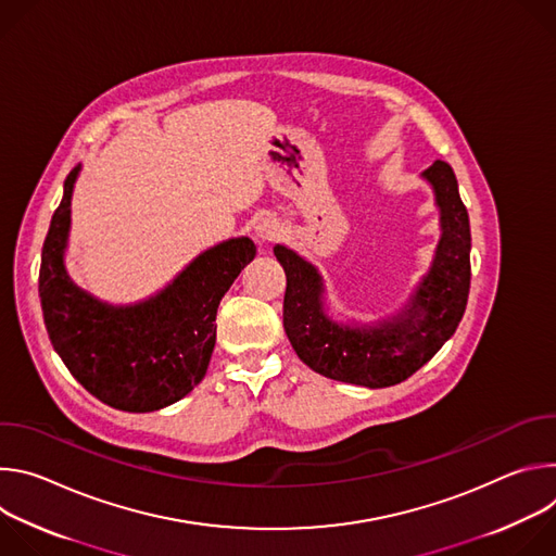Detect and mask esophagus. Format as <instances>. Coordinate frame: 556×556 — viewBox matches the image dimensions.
<instances>
[{
  "mask_svg": "<svg viewBox=\"0 0 556 556\" xmlns=\"http://www.w3.org/2000/svg\"><path fill=\"white\" fill-rule=\"evenodd\" d=\"M255 230H257V237H260V240H262L264 244L277 242L279 237H281V232H283L281 224H279L275 217H264V219H260V224H257Z\"/></svg>",
  "mask_w": 556,
  "mask_h": 556,
  "instance_id": "obj_1",
  "label": "esophagus"
}]
</instances>
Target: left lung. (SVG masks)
Masks as SVG:
<instances>
[{"label": "left lung", "instance_id": "8db88e82", "mask_svg": "<svg viewBox=\"0 0 556 556\" xmlns=\"http://www.w3.org/2000/svg\"><path fill=\"white\" fill-rule=\"evenodd\" d=\"M422 178L433 187L442 237L427 277L409 305L387 321L350 328L324 309V279L286 247L275 257L286 270L283 328L296 356L316 374L369 389L416 374L457 330L470 288V226L448 163L435 161Z\"/></svg>", "mask_w": 556, "mask_h": 556}]
</instances>
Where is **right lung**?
I'll use <instances>...</instances> for the list:
<instances>
[{
	"label": "right lung",
	"mask_w": 556,
	"mask_h": 556,
	"mask_svg": "<svg viewBox=\"0 0 556 556\" xmlns=\"http://www.w3.org/2000/svg\"><path fill=\"white\" fill-rule=\"evenodd\" d=\"M81 165L63 182L39 268V296L52 348L92 395L144 414L178 403L204 378L215 348L217 305L257 255L235 237L195 257L165 290L134 305H108L74 286L63 266L70 200Z\"/></svg>",
	"instance_id": "add662e5"
}]
</instances>
